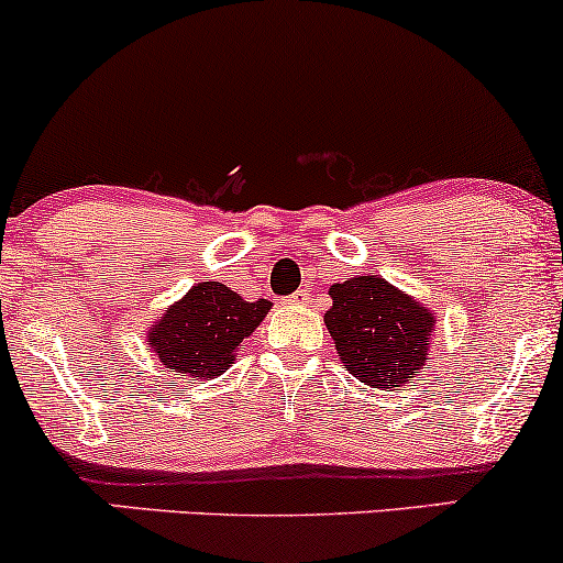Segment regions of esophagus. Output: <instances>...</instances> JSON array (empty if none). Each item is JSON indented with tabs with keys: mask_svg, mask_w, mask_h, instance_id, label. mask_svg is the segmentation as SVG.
I'll use <instances>...</instances> for the list:
<instances>
[{
	"mask_svg": "<svg viewBox=\"0 0 563 563\" xmlns=\"http://www.w3.org/2000/svg\"><path fill=\"white\" fill-rule=\"evenodd\" d=\"M308 300H311V295H308V289H298V292H295L292 298H289V302H300V306H306Z\"/></svg>",
	"mask_w": 563,
	"mask_h": 563,
	"instance_id": "obj_1",
	"label": "esophagus"
}]
</instances>
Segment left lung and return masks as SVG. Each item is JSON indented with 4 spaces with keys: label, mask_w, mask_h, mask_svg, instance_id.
Masks as SVG:
<instances>
[{
    "label": "left lung",
    "mask_w": 563,
    "mask_h": 563,
    "mask_svg": "<svg viewBox=\"0 0 563 563\" xmlns=\"http://www.w3.org/2000/svg\"><path fill=\"white\" fill-rule=\"evenodd\" d=\"M324 313L334 349L356 380L401 388L426 366L433 313L380 276H358L330 287Z\"/></svg>",
    "instance_id": "8db88e82"
}]
</instances>
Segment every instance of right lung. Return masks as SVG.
Returning a JSON list of instances; mask_svg holds the SVG:
<instances>
[{
	"label": "right lung",
	"instance_id": "obj_1",
	"mask_svg": "<svg viewBox=\"0 0 563 563\" xmlns=\"http://www.w3.org/2000/svg\"><path fill=\"white\" fill-rule=\"evenodd\" d=\"M268 308L263 298L247 302L225 284L201 282L151 327L148 345L169 372L197 380L223 375Z\"/></svg>",
	"mask_w": 563,
	"mask_h": 563
}]
</instances>
